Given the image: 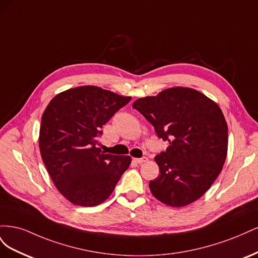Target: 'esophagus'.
I'll use <instances>...</instances> for the list:
<instances>
[{
	"label": "esophagus",
	"instance_id": "34e87169",
	"mask_svg": "<svg viewBox=\"0 0 258 258\" xmlns=\"http://www.w3.org/2000/svg\"><path fill=\"white\" fill-rule=\"evenodd\" d=\"M138 163H143V162H146L147 161V157H142V158H136L135 159Z\"/></svg>",
	"mask_w": 258,
	"mask_h": 258
}]
</instances>
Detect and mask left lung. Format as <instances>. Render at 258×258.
<instances>
[{"label": "left lung", "instance_id": "left-lung-1", "mask_svg": "<svg viewBox=\"0 0 258 258\" xmlns=\"http://www.w3.org/2000/svg\"><path fill=\"white\" fill-rule=\"evenodd\" d=\"M132 107L170 144L155 157L160 174L150 182L153 196L175 208L198 200L221 173L227 156L228 127L220 106L198 90L172 87L140 98Z\"/></svg>", "mask_w": 258, "mask_h": 258}]
</instances>
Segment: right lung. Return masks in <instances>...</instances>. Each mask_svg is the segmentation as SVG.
I'll list each match as a JSON object with an SVG mask.
<instances>
[{
    "instance_id": "1",
    "label": "right lung",
    "mask_w": 258,
    "mask_h": 258,
    "mask_svg": "<svg viewBox=\"0 0 258 258\" xmlns=\"http://www.w3.org/2000/svg\"><path fill=\"white\" fill-rule=\"evenodd\" d=\"M130 100L97 86H80L58 93L44 111L38 138L42 159L71 204H102L129 168L130 156L104 154L98 138L103 124Z\"/></svg>"
}]
</instances>
